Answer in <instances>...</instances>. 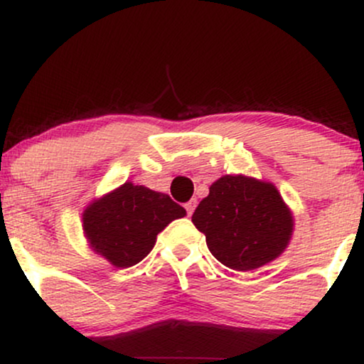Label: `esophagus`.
Segmentation results:
<instances>
[{
  "label": "esophagus",
  "instance_id": "34e87169",
  "mask_svg": "<svg viewBox=\"0 0 364 364\" xmlns=\"http://www.w3.org/2000/svg\"><path fill=\"white\" fill-rule=\"evenodd\" d=\"M195 207H196V200H190V202L188 203H185V208H186V214L191 217V214H193V210H195Z\"/></svg>",
  "mask_w": 364,
  "mask_h": 364
}]
</instances>
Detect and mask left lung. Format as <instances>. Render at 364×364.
I'll return each instance as SVG.
<instances>
[{
	"mask_svg": "<svg viewBox=\"0 0 364 364\" xmlns=\"http://www.w3.org/2000/svg\"><path fill=\"white\" fill-rule=\"evenodd\" d=\"M210 253L232 270H255L275 260L292 235V214L272 183L223 176L191 215Z\"/></svg>",
	"mask_w": 364,
	"mask_h": 364,
	"instance_id": "obj_1",
	"label": "left lung"
}]
</instances>
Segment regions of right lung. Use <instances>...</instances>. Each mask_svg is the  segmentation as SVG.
<instances>
[{"instance_id": "add662e5", "label": "right lung", "mask_w": 364, "mask_h": 364, "mask_svg": "<svg viewBox=\"0 0 364 364\" xmlns=\"http://www.w3.org/2000/svg\"><path fill=\"white\" fill-rule=\"evenodd\" d=\"M185 215L169 195L124 183L85 208L83 232L95 253L127 269L147 257L166 225Z\"/></svg>"}]
</instances>
